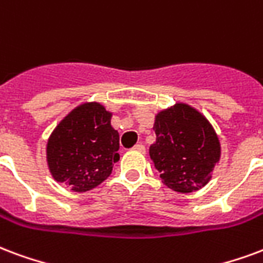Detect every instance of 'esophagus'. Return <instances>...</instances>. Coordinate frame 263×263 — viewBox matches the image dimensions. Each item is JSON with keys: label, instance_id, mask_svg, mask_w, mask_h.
<instances>
[{"label": "esophagus", "instance_id": "obj_1", "mask_svg": "<svg viewBox=\"0 0 263 263\" xmlns=\"http://www.w3.org/2000/svg\"><path fill=\"white\" fill-rule=\"evenodd\" d=\"M134 151L139 152V153H145V151H146V149H145V145H142V143H137V145L134 146Z\"/></svg>", "mask_w": 263, "mask_h": 263}]
</instances>
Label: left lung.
<instances>
[{"mask_svg": "<svg viewBox=\"0 0 263 263\" xmlns=\"http://www.w3.org/2000/svg\"><path fill=\"white\" fill-rule=\"evenodd\" d=\"M156 142L149 147L163 184L190 194L205 186L220 159V142L211 122L194 107L176 103L156 116Z\"/></svg>", "mask_w": 263, "mask_h": 263, "instance_id": "1", "label": "left lung"}]
</instances>
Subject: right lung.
I'll return each mask as SVG.
<instances>
[{"label":"right lung","mask_w":263,"mask_h":263,"mask_svg":"<svg viewBox=\"0 0 263 263\" xmlns=\"http://www.w3.org/2000/svg\"><path fill=\"white\" fill-rule=\"evenodd\" d=\"M120 135L111 112L100 103H83L62 120L47 142V164L54 180L86 192L102 184L120 160Z\"/></svg>","instance_id":"right-lung-1"}]
</instances>
